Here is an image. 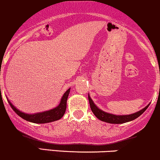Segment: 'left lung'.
Wrapping results in <instances>:
<instances>
[{
    "instance_id": "left-lung-1",
    "label": "left lung",
    "mask_w": 160,
    "mask_h": 160,
    "mask_svg": "<svg viewBox=\"0 0 160 160\" xmlns=\"http://www.w3.org/2000/svg\"><path fill=\"white\" fill-rule=\"evenodd\" d=\"M88 101H89V105L90 108H91L92 111L94 113L95 116L98 118L100 121H104V122L110 123V124H124V123L129 122V121H132L133 120L136 119V118H138L139 116L142 114L146 110V109L148 108L149 104L146 106L145 108L142 109L139 111L136 112V113H132V114H127V115H115L113 113H107V112L103 111V110H100L96 104L94 103V102L92 101V99L90 97L89 94L88 95Z\"/></svg>"
}]
</instances>
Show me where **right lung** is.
<instances>
[{
	"instance_id": "1",
	"label": "right lung",
	"mask_w": 160,
	"mask_h": 160,
	"mask_svg": "<svg viewBox=\"0 0 160 160\" xmlns=\"http://www.w3.org/2000/svg\"><path fill=\"white\" fill-rule=\"evenodd\" d=\"M70 90L71 88H68L64 92L62 98H61V102H60L59 105L58 107H56L53 109H51L50 110L39 112V113H32V114L31 113H26L22 111H20L18 109H17L11 102V101L8 99V101L11 107L13 109L14 111L24 120H26L27 121H29V122L35 123V124H45V123H50L55 121H58V120H60L64 116V113L66 111V108H67V100L69 92H70Z\"/></svg>"
}]
</instances>
